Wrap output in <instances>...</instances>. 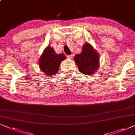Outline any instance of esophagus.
<instances>
[{
  "label": "esophagus",
  "instance_id": "34e87169",
  "mask_svg": "<svg viewBox=\"0 0 135 135\" xmlns=\"http://www.w3.org/2000/svg\"><path fill=\"white\" fill-rule=\"evenodd\" d=\"M67 58L68 59H72L73 58V55L71 54V55H68L67 56Z\"/></svg>",
  "mask_w": 135,
  "mask_h": 135
}]
</instances>
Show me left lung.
Masks as SVG:
<instances>
[{"mask_svg":"<svg viewBox=\"0 0 135 135\" xmlns=\"http://www.w3.org/2000/svg\"><path fill=\"white\" fill-rule=\"evenodd\" d=\"M74 60L81 73L93 75L99 68V55L91 44L86 42L81 52L75 55Z\"/></svg>","mask_w":135,"mask_h":135,"instance_id":"8db88e82","label":"left lung"}]
</instances>
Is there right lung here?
<instances>
[{"label":"right lung","instance_id":"add662e5","mask_svg":"<svg viewBox=\"0 0 135 135\" xmlns=\"http://www.w3.org/2000/svg\"><path fill=\"white\" fill-rule=\"evenodd\" d=\"M65 59L64 54H55L53 48L47 47L39 60L40 69L48 76L56 74L62 61Z\"/></svg>","mask_w":135,"mask_h":135}]
</instances>
